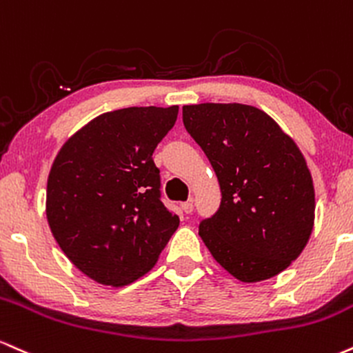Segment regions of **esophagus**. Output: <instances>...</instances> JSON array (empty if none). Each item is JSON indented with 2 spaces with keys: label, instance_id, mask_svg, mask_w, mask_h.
Here are the masks:
<instances>
[{
  "label": "esophagus",
  "instance_id": "esophagus-1",
  "mask_svg": "<svg viewBox=\"0 0 353 353\" xmlns=\"http://www.w3.org/2000/svg\"><path fill=\"white\" fill-rule=\"evenodd\" d=\"M181 210H183V213L190 214L193 211V201H185L181 203Z\"/></svg>",
  "mask_w": 353,
  "mask_h": 353
}]
</instances>
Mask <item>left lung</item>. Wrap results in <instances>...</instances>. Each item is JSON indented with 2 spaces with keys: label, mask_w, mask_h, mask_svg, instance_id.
<instances>
[{
  "label": "left lung",
  "mask_w": 353,
  "mask_h": 353,
  "mask_svg": "<svg viewBox=\"0 0 353 353\" xmlns=\"http://www.w3.org/2000/svg\"><path fill=\"white\" fill-rule=\"evenodd\" d=\"M186 132L216 173L221 205L200 223L213 258L243 283L284 271L301 254L314 226L312 176L297 145L256 107H183Z\"/></svg>",
  "instance_id": "left-lung-1"
}]
</instances>
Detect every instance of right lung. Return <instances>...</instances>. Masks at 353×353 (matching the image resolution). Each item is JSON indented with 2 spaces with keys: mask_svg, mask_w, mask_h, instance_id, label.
Returning <instances> with one entry per match:
<instances>
[{
  "mask_svg": "<svg viewBox=\"0 0 353 353\" xmlns=\"http://www.w3.org/2000/svg\"><path fill=\"white\" fill-rule=\"evenodd\" d=\"M178 105L105 112L62 145L48 178L46 214L79 271L105 285L134 283L153 268L180 218L161 203L153 152Z\"/></svg>",
  "mask_w": 353,
  "mask_h": 353,
  "instance_id": "1",
  "label": "right lung"
}]
</instances>
